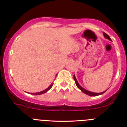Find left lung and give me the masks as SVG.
Wrapping results in <instances>:
<instances>
[{
  "label": "left lung",
  "mask_w": 127,
  "mask_h": 127,
  "mask_svg": "<svg viewBox=\"0 0 127 127\" xmlns=\"http://www.w3.org/2000/svg\"><path fill=\"white\" fill-rule=\"evenodd\" d=\"M103 34H104V36L106 38V39H108L109 40H111V38L109 37V35H107V34H106V33H105V32H104ZM74 80H75V84H76L77 87L79 88V89H80V90H81L82 92H83V93H85V94L87 95L92 96H98V95H99L103 94V93H104L105 92H106V91H104V92H101V93H93V92H89V91H88V90H85V89H84V88H83L81 86H80V85H79V83H78V82H77V80L76 78H75V75H74Z\"/></svg>",
  "instance_id": "8db88e82"
}]
</instances>
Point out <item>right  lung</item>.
<instances>
[{
  "instance_id": "obj_1",
  "label": "right lung",
  "mask_w": 127,
  "mask_h": 127,
  "mask_svg": "<svg viewBox=\"0 0 127 127\" xmlns=\"http://www.w3.org/2000/svg\"><path fill=\"white\" fill-rule=\"evenodd\" d=\"M52 86H53V84H51V85H50V86L48 87L47 88V89H45V90L42 91V92H38V93H31V94H32V95H39L43 94V93H46V92H48V91L52 87Z\"/></svg>"
}]
</instances>
